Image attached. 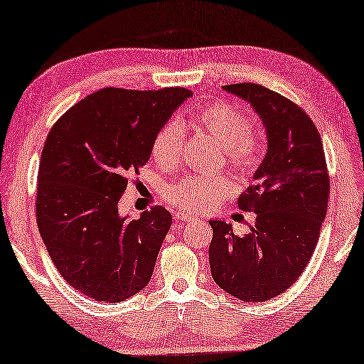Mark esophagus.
<instances>
[{"label":"esophagus","mask_w":364,"mask_h":364,"mask_svg":"<svg viewBox=\"0 0 364 364\" xmlns=\"http://www.w3.org/2000/svg\"><path fill=\"white\" fill-rule=\"evenodd\" d=\"M175 218H176V221H184V223H186V221H196V216H193V214H189L186 211L176 213Z\"/></svg>","instance_id":"34e87169"}]
</instances>
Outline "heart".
<instances>
[{
	"label": "heart",
	"mask_w": 364,
	"mask_h": 364,
	"mask_svg": "<svg viewBox=\"0 0 364 364\" xmlns=\"http://www.w3.org/2000/svg\"><path fill=\"white\" fill-rule=\"evenodd\" d=\"M193 124L213 136L223 148L228 165L239 175H249L260 160L259 136L250 133V119L239 107L216 102L204 105L193 115ZM184 132L180 122L173 120L161 127L153 141V158L160 165H173L181 155ZM231 181L223 175H189L168 189L173 204L204 211L231 193Z\"/></svg>",
	"instance_id": "obj_1"
}]
</instances>
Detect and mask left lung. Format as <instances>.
<instances>
[{
  "label": "left lung",
  "mask_w": 364,
  "mask_h": 364,
  "mask_svg": "<svg viewBox=\"0 0 364 364\" xmlns=\"http://www.w3.org/2000/svg\"><path fill=\"white\" fill-rule=\"evenodd\" d=\"M224 90L252 105L267 135V153L254 184L237 199L257 214L239 237L231 224L211 219L209 265L214 282L242 301L270 300L295 284L318 242L328 206L330 178L323 143L309 115L294 102L259 84Z\"/></svg>",
  "instance_id": "8db88e82"
}]
</instances>
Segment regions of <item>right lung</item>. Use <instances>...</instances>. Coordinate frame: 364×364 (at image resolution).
Wrapping results in <instances>:
<instances>
[{"instance_id": "right-lung-1", "label": "right lung", "mask_w": 364, "mask_h": 364, "mask_svg": "<svg viewBox=\"0 0 364 364\" xmlns=\"http://www.w3.org/2000/svg\"><path fill=\"white\" fill-rule=\"evenodd\" d=\"M191 90L107 87L77 102L50 129L39 163L36 214L55 269L79 294L104 304L145 289L171 228L156 206L120 216L129 176Z\"/></svg>"}]
</instances>
